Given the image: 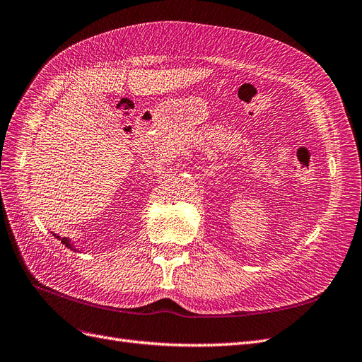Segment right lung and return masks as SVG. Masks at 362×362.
<instances>
[{"label":"right lung","instance_id":"1","mask_svg":"<svg viewBox=\"0 0 362 362\" xmlns=\"http://www.w3.org/2000/svg\"><path fill=\"white\" fill-rule=\"evenodd\" d=\"M53 235L56 236V238H57V240H59V241H60L62 244H65V247H68V249H71V250H74V252H77V250L74 249V245H72V244H71V241H69L68 238H60V236H57L56 233H53Z\"/></svg>","mask_w":362,"mask_h":362}]
</instances>
